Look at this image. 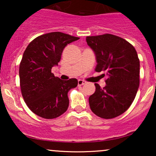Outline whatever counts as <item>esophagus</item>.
<instances>
[{
	"label": "esophagus",
	"instance_id": "obj_1",
	"mask_svg": "<svg viewBox=\"0 0 156 156\" xmlns=\"http://www.w3.org/2000/svg\"><path fill=\"white\" fill-rule=\"evenodd\" d=\"M85 83H86L85 80H78V86H82Z\"/></svg>",
	"mask_w": 156,
	"mask_h": 156
}]
</instances>
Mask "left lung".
<instances>
[{
    "instance_id": "1",
    "label": "left lung",
    "mask_w": 156,
    "mask_h": 156,
    "mask_svg": "<svg viewBox=\"0 0 156 156\" xmlns=\"http://www.w3.org/2000/svg\"><path fill=\"white\" fill-rule=\"evenodd\" d=\"M96 57V72L104 71L107 79L103 89L94 83L89 98L91 110L98 117L112 119L121 115L133 103L139 87L140 64L131 44L117 36L105 34L86 38Z\"/></svg>"
}]
</instances>
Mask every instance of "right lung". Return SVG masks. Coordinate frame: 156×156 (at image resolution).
Returning a JSON list of instances; mask_svg holds the SVG:
<instances>
[{
    "mask_svg": "<svg viewBox=\"0 0 156 156\" xmlns=\"http://www.w3.org/2000/svg\"><path fill=\"white\" fill-rule=\"evenodd\" d=\"M78 39L51 32L34 39L23 53L19 69L21 92L30 110L39 117L54 119L67 110L68 92L77 87L78 80H61L51 69L58 65L64 48Z\"/></svg>",
    "mask_w": 156,
    "mask_h": 156,
    "instance_id": "add662e5",
    "label": "right lung"
}]
</instances>
